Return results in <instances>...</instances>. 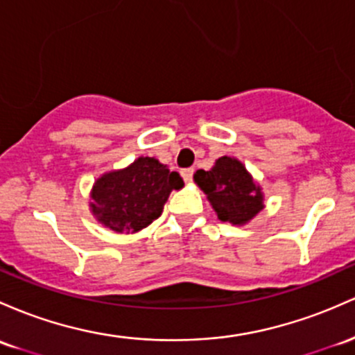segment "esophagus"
<instances>
[{"mask_svg": "<svg viewBox=\"0 0 355 355\" xmlns=\"http://www.w3.org/2000/svg\"><path fill=\"white\" fill-rule=\"evenodd\" d=\"M182 173V178L185 180V184H189V182H192V177H193V168H185L180 171Z\"/></svg>", "mask_w": 355, "mask_h": 355, "instance_id": "esophagus-1", "label": "esophagus"}]
</instances>
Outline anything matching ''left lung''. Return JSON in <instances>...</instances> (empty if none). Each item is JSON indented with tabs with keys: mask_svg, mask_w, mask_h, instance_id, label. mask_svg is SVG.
Instances as JSON below:
<instances>
[{
	"mask_svg": "<svg viewBox=\"0 0 355 355\" xmlns=\"http://www.w3.org/2000/svg\"><path fill=\"white\" fill-rule=\"evenodd\" d=\"M193 182L222 222L244 225L264 209L263 189L234 157L217 158L207 171L197 170Z\"/></svg>",
	"mask_w": 355,
	"mask_h": 355,
	"instance_id": "8db88e82",
	"label": "left lung"
}]
</instances>
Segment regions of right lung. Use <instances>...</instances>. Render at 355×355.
<instances>
[{
	"instance_id": "1",
	"label": "right lung",
	"mask_w": 355,
	"mask_h": 355,
	"mask_svg": "<svg viewBox=\"0 0 355 355\" xmlns=\"http://www.w3.org/2000/svg\"><path fill=\"white\" fill-rule=\"evenodd\" d=\"M184 180L157 158L139 157L126 168L106 171L91 190L92 216L104 227L119 234H135L148 227L163 212L171 190Z\"/></svg>"
}]
</instances>
